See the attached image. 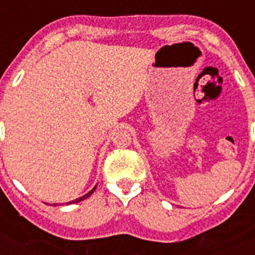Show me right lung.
<instances>
[{"mask_svg": "<svg viewBox=\"0 0 255 255\" xmlns=\"http://www.w3.org/2000/svg\"><path fill=\"white\" fill-rule=\"evenodd\" d=\"M96 188H97V185L94 186V188L92 189L91 191H88V193H87V194H85V195H83V197L78 198V199H75V200H71V202H67L66 204H74V203H79V202H82V200L87 199V198H89V197H91L92 194H93V193H94V190H96ZM55 206H57V204H55Z\"/></svg>", "mask_w": 255, "mask_h": 255, "instance_id": "right-lung-1", "label": "right lung"}]
</instances>
